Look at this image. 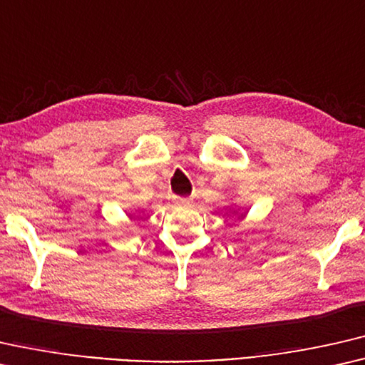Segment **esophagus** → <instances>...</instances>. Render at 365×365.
Returning <instances> with one entry per match:
<instances>
[{"label":"esophagus","instance_id":"34e87169","mask_svg":"<svg viewBox=\"0 0 365 365\" xmlns=\"http://www.w3.org/2000/svg\"><path fill=\"white\" fill-rule=\"evenodd\" d=\"M187 202H189L187 197H179V195L171 197V204H175V205H182V204H187Z\"/></svg>","mask_w":365,"mask_h":365}]
</instances>
